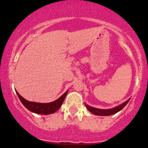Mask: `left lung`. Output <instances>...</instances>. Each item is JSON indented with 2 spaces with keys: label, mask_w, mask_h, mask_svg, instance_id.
I'll list each match as a JSON object with an SVG mask.
<instances>
[{
  "label": "left lung",
  "mask_w": 148,
  "mask_h": 148,
  "mask_svg": "<svg viewBox=\"0 0 148 148\" xmlns=\"http://www.w3.org/2000/svg\"><path fill=\"white\" fill-rule=\"evenodd\" d=\"M130 99H128L127 101H126L125 102H124L123 103H122L121 105L120 106L115 107L114 108H111V109H108V110H101V109H98V108H93V107H91L90 106H88L87 104H85V106H86L87 109H88L90 112H92V114L95 115H98V116H110L114 114L117 113L118 112L121 111L123 108L125 107L127 103L129 102V101Z\"/></svg>",
  "instance_id": "1"
}]
</instances>
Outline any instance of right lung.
<instances>
[{"mask_svg": "<svg viewBox=\"0 0 148 148\" xmlns=\"http://www.w3.org/2000/svg\"><path fill=\"white\" fill-rule=\"evenodd\" d=\"M16 92L18 97L21 103H23V106L25 107L27 109L29 110V111L32 112L34 113L47 115L56 112L57 110L59 109L60 106L63 104L64 99H65L67 92H68V90H67V92L65 93H64L60 98H58L57 100L53 101V102L47 103H36L28 101L26 99H25L24 98L21 97L20 94L18 93L17 91Z\"/></svg>", "mask_w": 148, "mask_h": 148, "instance_id": "obj_1", "label": "right lung"}]
</instances>
